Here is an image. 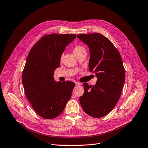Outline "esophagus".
I'll list each match as a JSON object with an SVG mask.
<instances>
[{
    "label": "esophagus",
    "mask_w": 148,
    "mask_h": 148,
    "mask_svg": "<svg viewBox=\"0 0 148 148\" xmlns=\"http://www.w3.org/2000/svg\"><path fill=\"white\" fill-rule=\"evenodd\" d=\"M81 85V83H79V82H75V85L76 86H79V85Z\"/></svg>",
    "instance_id": "esophagus-1"
}]
</instances>
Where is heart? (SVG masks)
Masks as SVG:
<instances>
[{"instance_id": "heart-1", "label": "heart", "mask_w": 148, "mask_h": 148, "mask_svg": "<svg viewBox=\"0 0 148 148\" xmlns=\"http://www.w3.org/2000/svg\"><path fill=\"white\" fill-rule=\"evenodd\" d=\"M83 51H85V48L81 45H75L73 48V52L75 55H77Z\"/></svg>"}]
</instances>
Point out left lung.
Listing matches in <instances>:
<instances>
[{
  "label": "left lung",
  "instance_id": "obj_1",
  "mask_svg": "<svg viewBox=\"0 0 148 148\" xmlns=\"http://www.w3.org/2000/svg\"><path fill=\"white\" fill-rule=\"evenodd\" d=\"M89 48V69L95 73V85L83 83L84 94L80 103L84 112L100 118L110 113L120 97L125 80V70L121 56L113 43L100 33L78 34Z\"/></svg>",
  "mask_w": 148,
  "mask_h": 148
}]
</instances>
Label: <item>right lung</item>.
<instances>
[{"label":"right lung","mask_w":148,"mask_h":148,"mask_svg":"<svg viewBox=\"0 0 148 148\" xmlns=\"http://www.w3.org/2000/svg\"><path fill=\"white\" fill-rule=\"evenodd\" d=\"M75 37L73 34L43 36L28 55L22 73L25 94L34 110L43 119L58 117L71 97L75 83L56 82L53 75L66 47Z\"/></svg>","instance_id":"right-lung-1"}]
</instances>
